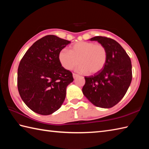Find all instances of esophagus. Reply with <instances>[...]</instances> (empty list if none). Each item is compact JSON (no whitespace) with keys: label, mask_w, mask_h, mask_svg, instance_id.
Instances as JSON below:
<instances>
[{"label":"esophagus","mask_w":149,"mask_h":149,"mask_svg":"<svg viewBox=\"0 0 149 149\" xmlns=\"http://www.w3.org/2000/svg\"><path fill=\"white\" fill-rule=\"evenodd\" d=\"M79 76V75L78 74H73V77H74V79H75L77 77H78Z\"/></svg>","instance_id":"esophagus-1"}]
</instances>
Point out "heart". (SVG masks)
Segmentation results:
<instances>
[{
	"label": "heart",
	"instance_id": "heart-1",
	"mask_svg": "<svg viewBox=\"0 0 149 149\" xmlns=\"http://www.w3.org/2000/svg\"><path fill=\"white\" fill-rule=\"evenodd\" d=\"M59 61L63 68L72 70L79 63L78 71L95 74L105 66L107 60V52L102 44L92 42H79L72 45L70 49H63L58 54Z\"/></svg>",
	"mask_w": 149,
	"mask_h": 149
}]
</instances>
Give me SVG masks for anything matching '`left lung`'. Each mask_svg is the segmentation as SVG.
<instances>
[{
  "label": "left lung",
  "mask_w": 149,
  "mask_h": 149,
  "mask_svg": "<svg viewBox=\"0 0 149 149\" xmlns=\"http://www.w3.org/2000/svg\"><path fill=\"white\" fill-rule=\"evenodd\" d=\"M106 47L107 60L97 74L85 76L83 93L95 106L110 108L124 97L132 81V65L129 56L120 44L109 38L97 36L90 39Z\"/></svg>",
  "instance_id": "obj_1"
}]
</instances>
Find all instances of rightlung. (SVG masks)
<instances>
[{"label":"right lung","instance_id":"obj_1","mask_svg":"<svg viewBox=\"0 0 149 149\" xmlns=\"http://www.w3.org/2000/svg\"><path fill=\"white\" fill-rule=\"evenodd\" d=\"M70 41L47 35L34 42L22 58L18 68L19 94L31 110L49 115L58 110L66 97L72 73L63 68L58 54Z\"/></svg>","mask_w":149,"mask_h":149}]
</instances>
